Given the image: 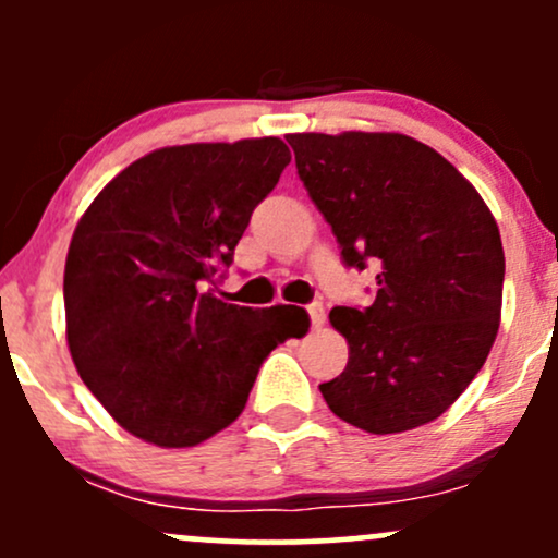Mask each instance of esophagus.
I'll use <instances>...</instances> for the list:
<instances>
[{
    "instance_id": "obj_1",
    "label": "esophagus",
    "mask_w": 558,
    "mask_h": 558,
    "mask_svg": "<svg viewBox=\"0 0 558 558\" xmlns=\"http://www.w3.org/2000/svg\"><path fill=\"white\" fill-rule=\"evenodd\" d=\"M306 310H310L312 325H315V328H323V325H325V306H323V301H312V304L306 306Z\"/></svg>"
}]
</instances>
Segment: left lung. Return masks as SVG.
<instances>
[{"label":"left lung","instance_id":"8db88e82","mask_svg":"<svg viewBox=\"0 0 558 558\" xmlns=\"http://www.w3.org/2000/svg\"><path fill=\"white\" fill-rule=\"evenodd\" d=\"M288 144L345 265L380 267L373 304L330 312L349 364L319 386L323 399L373 435L438 420L475 380L501 323L504 246L488 204L403 133H291Z\"/></svg>","mask_w":558,"mask_h":558}]
</instances>
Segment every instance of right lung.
Instances as JSON below:
<instances>
[{
  "label": "right lung",
  "mask_w": 558,
  "mask_h": 558,
  "mask_svg": "<svg viewBox=\"0 0 558 558\" xmlns=\"http://www.w3.org/2000/svg\"><path fill=\"white\" fill-rule=\"evenodd\" d=\"M291 162L280 138L149 151L75 226L65 262L68 349L110 417L146 444L189 448L239 420L262 362L310 330L301 306L228 304L254 207Z\"/></svg>",
  "instance_id": "right-lung-1"
}]
</instances>
